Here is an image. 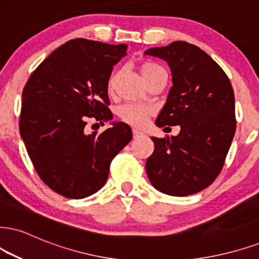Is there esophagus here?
<instances>
[{"label":"esophagus","instance_id":"34e87169","mask_svg":"<svg viewBox=\"0 0 259 259\" xmlns=\"http://www.w3.org/2000/svg\"><path fill=\"white\" fill-rule=\"evenodd\" d=\"M140 136H143L142 131H139V130H137V128H133V137H135V138H138V137H140Z\"/></svg>","mask_w":259,"mask_h":259}]
</instances>
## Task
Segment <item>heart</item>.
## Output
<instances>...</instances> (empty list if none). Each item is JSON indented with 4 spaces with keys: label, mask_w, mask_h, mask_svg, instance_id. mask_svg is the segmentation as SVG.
Returning a JSON list of instances; mask_svg holds the SVG:
<instances>
[{
    "label": "heart",
    "mask_w": 259,
    "mask_h": 259,
    "mask_svg": "<svg viewBox=\"0 0 259 259\" xmlns=\"http://www.w3.org/2000/svg\"><path fill=\"white\" fill-rule=\"evenodd\" d=\"M162 71H164L163 67L151 61L144 62L140 67V73H142L144 80L148 79L149 76ZM117 78H119V73H114L110 76L109 82H108V88H109L110 91L114 90ZM119 114L121 119L126 123L132 124L135 127H143L146 123V121H148V117L152 114V108L144 104H126L121 108Z\"/></svg>",
    "instance_id": "1"
}]
</instances>
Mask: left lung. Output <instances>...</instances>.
<instances>
[{
  "label": "left lung",
  "instance_id": "8db88e82",
  "mask_svg": "<svg viewBox=\"0 0 259 259\" xmlns=\"http://www.w3.org/2000/svg\"><path fill=\"white\" fill-rule=\"evenodd\" d=\"M145 55L170 67L173 86L156 126H180L170 138H155L145 163L156 190L184 197L213 183L225 164L237 127L234 92L223 69L200 48L187 41L151 48Z\"/></svg>",
  "mask_w": 259,
  "mask_h": 259
}]
</instances>
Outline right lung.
I'll list each match as a JSON object with an SVG mask.
<instances>
[{
    "instance_id": "add662e5",
    "label": "right lung",
    "mask_w": 259,
    "mask_h": 259,
    "mask_svg": "<svg viewBox=\"0 0 259 259\" xmlns=\"http://www.w3.org/2000/svg\"><path fill=\"white\" fill-rule=\"evenodd\" d=\"M126 44L76 38L57 48L32 73L22 91L20 136L38 175L67 198L80 199L103 187L113 158L132 140L124 122L86 135L89 117L104 124L108 82Z\"/></svg>"
}]
</instances>
